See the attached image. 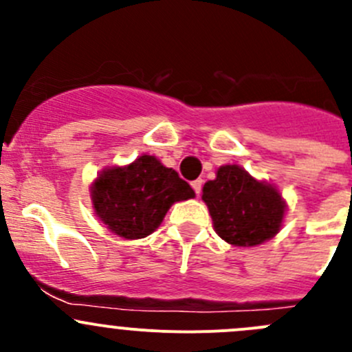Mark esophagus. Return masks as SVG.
<instances>
[{
    "mask_svg": "<svg viewBox=\"0 0 352 352\" xmlns=\"http://www.w3.org/2000/svg\"><path fill=\"white\" fill-rule=\"evenodd\" d=\"M190 186H192L194 192L199 196V194H201V189H202V179H196L194 182H190Z\"/></svg>",
    "mask_w": 352,
    "mask_h": 352,
    "instance_id": "34e87169",
    "label": "esophagus"
}]
</instances>
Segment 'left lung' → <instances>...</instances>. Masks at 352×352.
<instances>
[{"label":"left lung","mask_w":352,"mask_h":352,"mask_svg":"<svg viewBox=\"0 0 352 352\" xmlns=\"http://www.w3.org/2000/svg\"><path fill=\"white\" fill-rule=\"evenodd\" d=\"M216 233L235 247H254L281 230L286 202L276 187L239 165H223L202 187Z\"/></svg>","instance_id":"1"}]
</instances>
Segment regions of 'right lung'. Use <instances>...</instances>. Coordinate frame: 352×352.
<instances>
[{"mask_svg":"<svg viewBox=\"0 0 352 352\" xmlns=\"http://www.w3.org/2000/svg\"><path fill=\"white\" fill-rule=\"evenodd\" d=\"M192 187L155 156L143 155L127 166L105 168L91 186L95 214L127 240L151 235L177 201L192 199Z\"/></svg>","mask_w":352,"mask_h":352,"instance_id":"add662e5","label":"right lung"}]
</instances>
